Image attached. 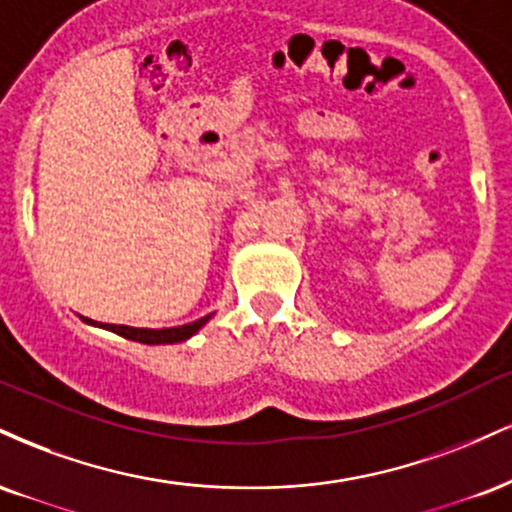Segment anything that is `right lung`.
<instances>
[{
  "label": "right lung",
  "mask_w": 512,
  "mask_h": 512,
  "mask_svg": "<svg viewBox=\"0 0 512 512\" xmlns=\"http://www.w3.org/2000/svg\"><path fill=\"white\" fill-rule=\"evenodd\" d=\"M209 319H212V315L195 319V322L183 324V326H169V329H138V326H123V324H97V322H92V319H85V317H83V322L114 331V334L128 338V341L147 343V346H159V343L188 341V338L195 336L197 331H200L202 326L209 322Z\"/></svg>",
  "instance_id": "obj_1"
}]
</instances>
